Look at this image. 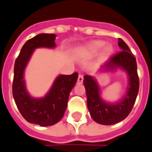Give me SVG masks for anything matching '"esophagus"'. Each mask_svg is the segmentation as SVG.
Wrapping results in <instances>:
<instances>
[{
  "label": "esophagus",
  "mask_w": 152,
  "mask_h": 152,
  "mask_svg": "<svg viewBox=\"0 0 152 152\" xmlns=\"http://www.w3.org/2000/svg\"><path fill=\"white\" fill-rule=\"evenodd\" d=\"M83 81V76L82 75V74H78V83H82Z\"/></svg>",
  "instance_id": "1"
}]
</instances>
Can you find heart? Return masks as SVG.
Listing matches in <instances>:
<instances>
[{
  "label": "heart",
  "instance_id": "1",
  "mask_svg": "<svg viewBox=\"0 0 152 152\" xmlns=\"http://www.w3.org/2000/svg\"><path fill=\"white\" fill-rule=\"evenodd\" d=\"M105 42H103V41H96V42H93L89 44L88 47H86V50L89 51V52H96V51H97L100 49H102V47L105 46ZM112 47L110 45H107L105 47V53L110 54L112 51Z\"/></svg>",
  "mask_w": 152,
  "mask_h": 152
}]
</instances>
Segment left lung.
<instances>
[{
	"instance_id": "obj_1",
	"label": "left lung",
	"mask_w": 152,
	"mask_h": 152,
	"mask_svg": "<svg viewBox=\"0 0 152 152\" xmlns=\"http://www.w3.org/2000/svg\"><path fill=\"white\" fill-rule=\"evenodd\" d=\"M120 51L109 58L107 63L102 66L105 69L120 67L127 71L129 78V88L124 98L115 105L107 104L99 95V87L94 78L85 75L83 84L86 88L88 107L91 118L101 124L110 125L124 119L129 115L136 101L139 90V78L137 71L136 59L130 51L128 45L119 38Z\"/></svg>"
}]
</instances>
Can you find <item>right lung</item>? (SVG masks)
Here are the masks:
<instances>
[{
  "label": "right lung",
  "instance_id": "1",
  "mask_svg": "<svg viewBox=\"0 0 152 152\" xmlns=\"http://www.w3.org/2000/svg\"><path fill=\"white\" fill-rule=\"evenodd\" d=\"M53 33H41L28 40L16 59L12 84L13 96L19 112L28 122L40 126H50L61 120L65 110L72 88L78 80V73L60 75L44 98L34 99L26 91L23 70L33 50L37 47H54Z\"/></svg>",
  "mask_w": 152,
  "mask_h": 152
}]
</instances>
